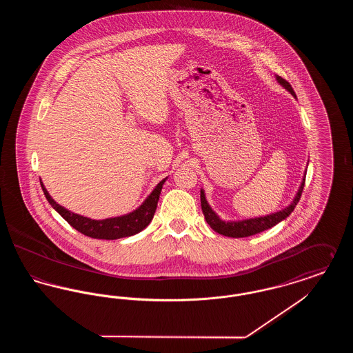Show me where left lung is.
I'll return each mask as SVG.
<instances>
[{
  "instance_id": "8db88e82",
  "label": "left lung",
  "mask_w": 353,
  "mask_h": 353,
  "mask_svg": "<svg viewBox=\"0 0 353 353\" xmlns=\"http://www.w3.org/2000/svg\"><path fill=\"white\" fill-rule=\"evenodd\" d=\"M276 81L282 84L292 97L296 98L291 84L288 83L285 79H283L282 77L276 75ZM304 183H305V176L303 177L302 184H301V188H299L294 201L291 202L285 209H282V210H279L276 213L269 214V216H265V217H255V219H242V221H222L213 212V209L209 206V203H208L206 199H205V193H203V190H201L202 213L205 216L206 222L209 223V226L214 232H217L219 234L232 236V238H243V236L258 234L261 232H265V230H268L270 228L275 226L276 223H279L281 221L287 219L292 213V210L295 209L296 203L301 200Z\"/></svg>"
}]
</instances>
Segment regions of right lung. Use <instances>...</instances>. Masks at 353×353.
I'll list each match as a JSON object with an SVG mask.
<instances>
[{
	"instance_id": "obj_1",
	"label": "right lung",
	"mask_w": 353,
	"mask_h": 353,
	"mask_svg": "<svg viewBox=\"0 0 353 353\" xmlns=\"http://www.w3.org/2000/svg\"><path fill=\"white\" fill-rule=\"evenodd\" d=\"M165 180L167 179L161 180L153 189L151 194L147 197V200L143 202L132 213L115 217V219H99V221L87 219V217L75 214L68 209H65L63 206H61L59 203H57L51 199L49 192L46 190V188L42 183H41V186L46 196V200L49 201L51 206L79 233L91 236V238H97V239H119V238L137 234L150 225V222L154 216L159 197H160V193H161V189H163V185L165 183Z\"/></svg>"
}]
</instances>
